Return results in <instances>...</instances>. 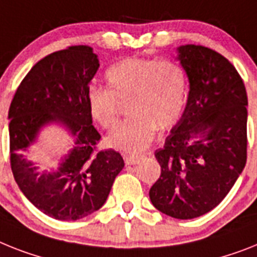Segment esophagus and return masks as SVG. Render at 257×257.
Instances as JSON below:
<instances>
[{
  "instance_id": "1",
  "label": "esophagus",
  "mask_w": 257,
  "mask_h": 257,
  "mask_svg": "<svg viewBox=\"0 0 257 257\" xmlns=\"http://www.w3.org/2000/svg\"><path fill=\"white\" fill-rule=\"evenodd\" d=\"M142 156L139 155H124V162H126L127 165H134L141 163Z\"/></svg>"
}]
</instances>
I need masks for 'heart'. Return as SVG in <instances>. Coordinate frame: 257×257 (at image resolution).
<instances>
[{
  "label": "heart",
  "instance_id": "1",
  "mask_svg": "<svg viewBox=\"0 0 257 257\" xmlns=\"http://www.w3.org/2000/svg\"><path fill=\"white\" fill-rule=\"evenodd\" d=\"M109 89L93 88L86 95L89 114L110 130L118 119V101L130 98L133 115L116 126L106 143L123 152H139L154 139L156 127L165 130L181 118L186 102L188 77L176 61L127 57L106 71Z\"/></svg>",
  "mask_w": 257,
  "mask_h": 257
}]
</instances>
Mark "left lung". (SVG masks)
Returning <instances> with one entry per match:
<instances>
[{
	"label": "left lung",
	"instance_id": "1",
	"mask_svg": "<svg viewBox=\"0 0 257 257\" xmlns=\"http://www.w3.org/2000/svg\"><path fill=\"white\" fill-rule=\"evenodd\" d=\"M189 93L164 147L162 175L150 189L159 211L176 219L209 213L227 196L247 160V92L235 67L203 46L177 47Z\"/></svg>",
	"mask_w": 257,
	"mask_h": 257
}]
</instances>
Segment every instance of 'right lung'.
I'll list each match as a JSON object with an SVG mask.
<instances>
[{"mask_svg": "<svg viewBox=\"0 0 257 257\" xmlns=\"http://www.w3.org/2000/svg\"><path fill=\"white\" fill-rule=\"evenodd\" d=\"M99 68L88 46L43 57L17 89L9 109L10 163L19 189L42 213L59 220L85 218L103 206L124 167L119 152H95L101 135L93 126L86 95ZM63 128L75 141L54 169L38 162L40 133Z\"/></svg>", "mask_w": 257, "mask_h": 257, "instance_id": "1", "label": "right lung"}]
</instances>
